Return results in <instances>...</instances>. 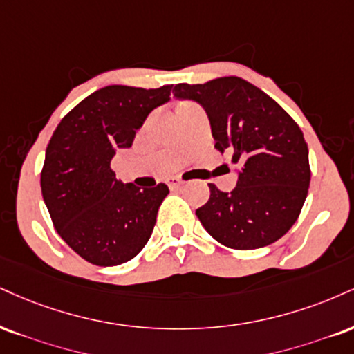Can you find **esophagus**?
<instances>
[{"mask_svg": "<svg viewBox=\"0 0 354 354\" xmlns=\"http://www.w3.org/2000/svg\"><path fill=\"white\" fill-rule=\"evenodd\" d=\"M181 185H183V180H181V178H178V176H173V178H169V180H168L169 188H180Z\"/></svg>", "mask_w": 354, "mask_h": 354, "instance_id": "esophagus-1", "label": "esophagus"}]
</instances>
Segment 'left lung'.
Instances as JSON below:
<instances>
[{
    "mask_svg": "<svg viewBox=\"0 0 354 354\" xmlns=\"http://www.w3.org/2000/svg\"><path fill=\"white\" fill-rule=\"evenodd\" d=\"M173 93L206 110L214 147L241 166L231 193L209 185V201L196 209L204 229L237 250L279 241L308 194V147L300 127L266 92L236 75L178 84Z\"/></svg>",
    "mask_w": 354,
    "mask_h": 354,
    "instance_id": "1",
    "label": "left lung"
}]
</instances>
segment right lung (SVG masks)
<instances>
[{"mask_svg": "<svg viewBox=\"0 0 354 354\" xmlns=\"http://www.w3.org/2000/svg\"><path fill=\"white\" fill-rule=\"evenodd\" d=\"M171 87L109 85L75 105L50 136L42 198L59 236L93 266L129 262L150 239L168 186L125 185L110 161L118 148L131 147L148 113L169 100Z\"/></svg>", "mask_w": 354, "mask_h": 354, "instance_id": "obj_1", "label": "right lung"}]
</instances>
